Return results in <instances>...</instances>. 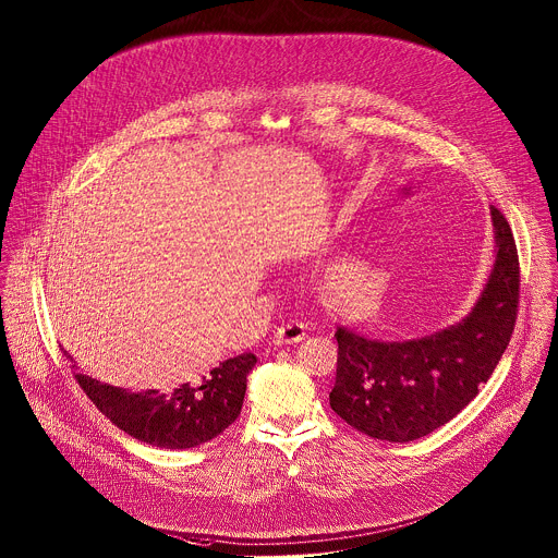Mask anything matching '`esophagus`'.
Wrapping results in <instances>:
<instances>
[{
    "label": "esophagus",
    "instance_id": "obj_1",
    "mask_svg": "<svg viewBox=\"0 0 558 558\" xmlns=\"http://www.w3.org/2000/svg\"><path fill=\"white\" fill-rule=\"evenodd\" d=\"M306 338V326L298 324V322H289L284 326H280L274 335V342L276 344H293Z\"/></svg>",
    "mask_w": 558,
    "mask_h": 558
}]
</instances>
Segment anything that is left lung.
Listing matches in <instances>:
<instances>
[{"instance_id":"left-lung-1","label":"left lung","mask_w":558,"mask_h":558,"mask_svg":"<svg viewBox=\"0 0 558 558\" xmlns=\"http://www.w3.org/2000/svg\"><path fill=\"white\" fill-rule=\"evenodd\" d=\"M496 260L459 324L436 335L384 342L336 330L330 405L353 429L388 442L418 440L452 421L500 362L518 317L520 260L511 226L492 207Z\"/></svg>"}]
</instances>
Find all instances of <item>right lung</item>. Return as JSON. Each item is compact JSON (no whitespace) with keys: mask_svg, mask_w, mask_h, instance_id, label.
<instances>
[{"mask_svg":"<svg viewBox=\"0 0 558 558\" xmlns=\"http://www.w3.org/2000/svg\"><path fill=\"white\" fill-rule=\"evenodd\" d=\"M254 364V353H241L174 388L126 390L84 373H75V379L118 429L146 445L181 450L218 438L236 421Z\"/></svg>","mask_w":558,"mask_h":558,"instance_id":"right-lung-1","label":"right lung"}]
</instances>
